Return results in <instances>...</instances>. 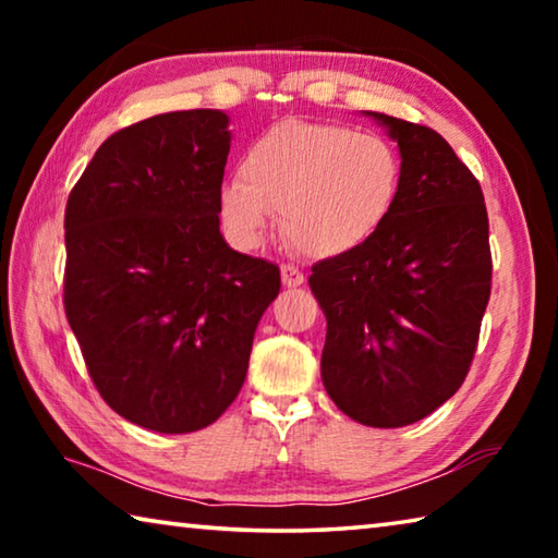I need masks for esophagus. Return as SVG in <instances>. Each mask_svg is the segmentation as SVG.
Wrapping results in <instances>:
<instances>
[{"label":"esophagus","mask_w":558,"mask_h":558,"mask_svg":"<svg viewBox=\"0 0 558 558\" xmlns=\"http://www.w3.org/2000/svg\"><path fill=\"white\" fill-rule=\"evenodd\" d=\"M280 278H282V286H286V288H300L302 282H305V276H302V270L295 268V266H282Z\"/></svg>","instance_id":"obj_1"}]
</instances>
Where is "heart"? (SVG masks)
Masks as SVG:
<instances>
[{
  "label": "heart",
  "mask_w": 558,
  "mask_h": 558,
  "mask_svg": "<svg viewBox=\"0 0 558 558\" xmlns=\"http://www.w3.org/2000/svg\"><path fill=\"white\" fill-rule=\"evenodd\" d=\"M401 186V157L386 137L282 120L245 149L241 177L221 186L219 214L235 243L256 248L282 211V231L295 248L337 258L389 223Z\"/></svg>",
  "instance_id": "heart-1"
}]
</instances>
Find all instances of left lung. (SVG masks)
Segmentation results:
<instances>
[{
	"mask_svg": "<svg viewBox=\"0 0 558 558\" xmlns=\"http://www.w3.org/2000/svg\"><path fill=\"white\" fill-rule=\"evenodd\" d=\"M399 143L403 186L389 223L313 266L327 317L323 384L349 418L401 428L456 393L493 288L485 196L436 130L366 112Z\"/></svg>",
	"mask_w": 558,
	"mask_h": 558,
	"instance_id": "left-lung-1",
	"label": "left lung"
}]
</instances>
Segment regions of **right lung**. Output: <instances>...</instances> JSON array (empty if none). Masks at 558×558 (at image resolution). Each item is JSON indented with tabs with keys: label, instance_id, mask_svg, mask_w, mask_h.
<instances>
[{
	"label": "right lung",
	"instance_id": "1",
	"mask_svg": "<svg viewBox=\"0 0 558 558\" xmlns=\"http://www.w3.org/2000/svg\"><path fill=\"white\" fill-rule=\"evenodd\" d=\"M221 110L118 130L65 204L63 307L112 411L157 433L211 426L239 396L280 268L229 248Z\"/></svg>",
	"mask_w": 558,
	"mask_h": 558
}]
</instances>
